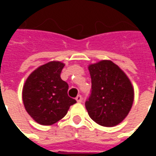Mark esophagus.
I'll return each instance as SVG.
<instances>
[{"label": "esophagus", "instance_id": "esophagus-1", "mask_svg": "<svg viewBox=\"0 0 156 156\" xmlns=\"http://www.w3.org/2000/svg\"><path fill=\"white\" fill-rule=\"evenodd\" d=\"M75 99L77 101V102H81L82 101V96H81V94H78Z\"/></svg>", "mask_w": 156, "mask_h": 156}]
</instances>
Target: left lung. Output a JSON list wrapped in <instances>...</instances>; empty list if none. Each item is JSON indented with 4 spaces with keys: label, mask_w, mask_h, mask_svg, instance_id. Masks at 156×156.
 <instances>
[{
    "label": "left lung",
    "mask_w": 156,
    "mask_h": 156,
    "mask_svg": "<svg viewBox=\"0 0 156 156\" xmlns=\"http://www.w3.org/2000/svg\"><path fill=\"white\" fill-rule=\"evenodd\" d=\"M91 94L85 102L88 115L104 127H114L128 115L134 101V88L116 64L104 60L88 66Z\"/></svg>",
    "instance_id": "left-lung-1"
}]
</instances>
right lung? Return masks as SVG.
<instances>
[{
	"label": "right lung",
	"instance_id": "obj_1",
	"mask_svg": "<svg viewBox=\"0 0 156 156\" xmlns=\"http://www.w3.org/2000/svg\"><path fill=\"white\" fill-rule=\"evenodd\" d=\"M64 63L50 62L40 66L27 77L22 101L28 115L41 125H53L66 115L76 101L68 95L69 85L62 80Z\"/></svg>",
	"mask_w": 156,
	"mask_h": 156
}]
</instances>
